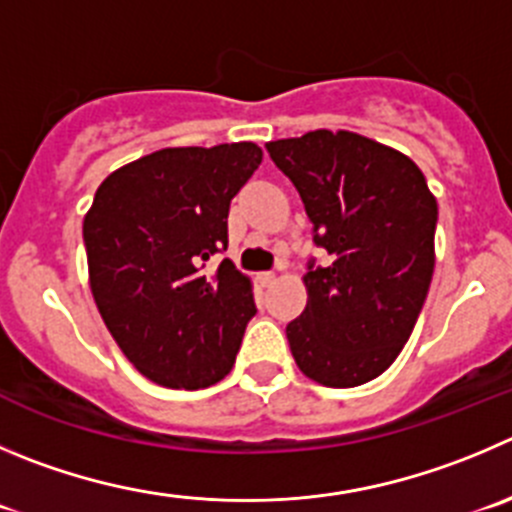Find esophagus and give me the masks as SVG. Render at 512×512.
Listing matches in <instances>:
<instances>
[{"label":"esophagus","mask_w":512,"mask_h":512,"mask_svg":"<svg viewBox=\"0 0 512 512\" xmlns=\"http://www.w3.org/2000/svg\"><path fill=\"white\" fill-rule=\"evenodd\" d=\"M274 281H276L274 271H261V274H259V284L261 286H271V284H274Z\"/></svg>","instance_id":"1"}]
</instances>
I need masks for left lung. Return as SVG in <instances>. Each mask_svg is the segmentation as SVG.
I'll use <instances>...</instances> for the list:
<instances>
[{
  "label": "left lung",
  "mask_w": 512,
  "mask_h": 512,
  "mask_svg": "<svg viewBox=\"0 0 512 512\" xmlns=\"http://www.w3.org/2000/svg\"><path fill=\"white\" fill-rule=\"evenodd\" d=\"M294 183L314 243L309 301L286 339L301 372L324 387H359L397 359L435 269L437 201L407 155L349 130L266 143Z\"/></svg>",
  "instance_id": "1"
}]
</instances>
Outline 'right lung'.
<instances>
[{
	"label": "right lung",
	"mask_w": 512,
	"mask_h": 512,
	"mask_svg": "<svg viewBox=\"0 0 512 512\" xmlns=\"http://www.w3.org/2000/svg\"><path fill=\"white\" fill-rule=\"evenodd\" d=\"M261 165L253 143L165 148L115 170L82 223L90 289L125 357L155 384L201 389L231 372L256 314L223 259L228 208Z\"/></svg>",
	"instance_id": "add662e5"
}]
</instances>
